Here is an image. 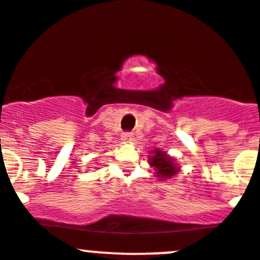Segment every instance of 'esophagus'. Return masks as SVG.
Listing matches in <instances>:
<instances>
[{
	"label": "esophagus",
	"mask_w": 260,
	"mask_h": 260,
	"mask_svg": "<svg viewBox=\"0 0 260 260\" xmlns=\"http://www.w3.org/2000/svg\"><path fill=\"white\" fill-rule=\"evenodd\" d=\"M122 138H123L124 142H128V143H131V142L133 141V135L129 132H125L123 133V136H122Z\"/></svg>",
	"instance_id": "1"
}]
</instances>
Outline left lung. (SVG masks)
<instances>
[{"label": "left lung", "mask_w": 260, "mask_h": 260, "mask_svg": "<svg viewBox=\"0 0 260 260\" xmlns=\"http://www.w3.org/2000/svg\"><path fill=\"white\" fill-rule=\"evenodd\" d=\"M154 155L150 156L149 161L152 167L155 168L156 176L161 179H168L172 178L179 172V169L176 168V164H174V160L168 155L165 152L155 149L152 152Z\"/></svg>", "instance_id": "8db88e82"}]
</instances>
